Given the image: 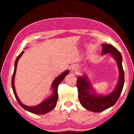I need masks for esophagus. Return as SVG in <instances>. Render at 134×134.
I'll use <instances>...</instances> for the list:
<instances>
[{"instance_id":"1","label":"esophagus","mask_w":134,"mask_h":134,"mask_svg":"<svg viewBox=\"0 0 134 134\" xmlns=\"http://www.w3.org/2000/svg\"><path fill=\"white\" fill-rule=\"evenodd\" d=\"M71 69L72 71H77V69H79V66L76 65H74L72 66Z\"/></svg>"}]
</instances>
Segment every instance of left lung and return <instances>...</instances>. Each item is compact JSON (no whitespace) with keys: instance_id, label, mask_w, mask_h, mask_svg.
I'll use <instances>...</instances> for the list:
<instances>
[{"instance_id":"1","label":"left lung","mask_w":134,"mask_h":134,"mask_svg":"<svg viewBox=\"0 0 134 134\" xmlns=\"http://www.w3.org/2000/svg\"><path fill=\"white\" fill-rule=\"evenodd\" d=\"M102 54L110 53L117 62L119 69V80L116 88L111 94L106 96H102L92 93V86L86 76L79 77L77 80L79 98L80 103L85 109L90 111L100 112L114 105L119 100L123 90L125 83V73L122 66V56L120 52L112 45L102 44Z\"/></svg>"}]
</instances>
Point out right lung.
Listing matches in <instances>:
<instances>
[{
	"instance_id": "add662e5",
	"label": "right lung",
	"mask_w": 134,
	"mask_h": 134,
	"mask_svg": "<svg viewBox=\"0 0 134 134\" xmlns=\"http://www.w3.org/2000/svg\"><path fill=\"white\" fill-rule=\"evenodd\" d=\"M24 53V51H22L19 55L17 56L15 60V64H14V72H13V76H12V80H11V85H12V88L13 92H14V94L16 98V99L18 102L19 104L21 106V107H22L24 109L28 110V111L31 112L35 114H38V115H42V114H44L48 113L50 111H51L55 107L56 104H57V100H58V93H57V90H58V86L60 83H61V81H62L66 75H68L69 74V71L67 70L65 72H63L62 74H61L59 76H58L55 80H54L53 85H52V88H53V94L52 96L48 98V99L43 101V102L40 103L38 105L33 106V107H31V106H25L24 104L22 103V102H20V100L19 99V98L17 97L16 92H15V88H14V77L15 74V71H16L17 68V62H18L19 59H20V57L22 55L23 53Z\"/></svg>"
}]
</instances>
